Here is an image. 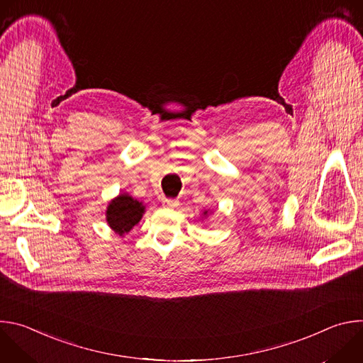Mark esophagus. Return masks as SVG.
<instances>
[{
  "instance_id": "esophagus-1",
  "label": "esophagus",
  "mask_w": 363,
  "mask_h": 363,
  "mask_svg": "<svg viewBox=\"0 0 363 363\" xmlns=\"http://www.w3.org/2000/svg\"><path fill=\"white\" fill-rule=\"evenodd\" d=\"M162 203L165 205V206H177L179 202H178V199H172V198H164V201H162Z\"/></svg>"
}]
</instances>
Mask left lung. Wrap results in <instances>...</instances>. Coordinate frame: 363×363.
I'll list each match as a JSON object with an SVG mask.
<instances>
[{"instance_id": "8db88e82", "label": "left lung", "mask_w": 363, "mask_h": 363, "mask_svg": "<svg viewBox=\"0 0 363 363\" xmlns=\"http://www.w3.org/2000/svg\"><path fill=\"white\" fill-rule=\"evenodd\" d=\"M206 214H208V211H203V216H206Z\"/></svg>"}]
</instances>
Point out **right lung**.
<instances>
[{
    "mask_svg": "<svg viewBox=\"0 0 363 363\" xmlns=\"http://www.w3.org/2000/svg\"><path fill=\"white\" fill-rule=\"evenodd\" d=\"M145 206L129 194H121L113 198L106 210V221L109 227L121 237L128 234L142 218Z\"/></svg>",
    "mask_w": 363,
    "mask_h": 363,
    "instance_id": "right-lung-1",
    "label": "right lung"
}]
</instances>
